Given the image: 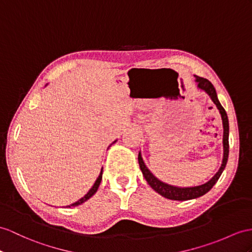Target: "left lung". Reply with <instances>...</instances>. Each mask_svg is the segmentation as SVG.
Returning <instances> with one entry per match:
<instances>
[{"label":"left lung","mask_w":252,"mask_h":252,"mask_svg":"<svg viewBox=\"0 0 252 252\" xmlns=\"http://www.w3.org/2000/svg\"><path fill=\"white\" fill-rule=\"evenodd\" d=\"M195 77V82L198 84V88L200 90H203L205 93L211 97V99L213 102L216 105L217 109L219 110L220 114H221V119H222V125H223V139H222V143H223V158H222V163L221 167L218 170V172L215 174L212 179L202 184V185L199 186H194V187H176L169 185V184H165L161 181H159L157 177L153 174L151 171L147 169L145 165L142 156H141V153H139L138 156V160H139V165L140 169L142 171V174L144 176V179L146 180L147 184L155 190L156 192H158L162 197L170 199V200H175V201H186V200H191L199 198L201 195L205 194L206 192L210 191V190L213 188V186L216 184V182L219 180L220 175L223 172V170L225 168L226 161H228V157H229V120H228V115H226L225 110L221 106V103L219 102L216 90H215L214 85L208 81L205 78H201L198 76Z\"/></svg>","instance_id":"8db88e82"}]
</instances>
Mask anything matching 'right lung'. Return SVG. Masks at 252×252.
Masks as SVG:
<instances>
[{
	"instance_id": "right-lung-1",
	"label": "right lung",
	"mask_w": 252,
	"mask_h": 252,
	"mask_svg": "<svg viewBox=\"0 0 252 252\" xmlns=\"http://www.w3.org/2000/svg\"><path fill=\"white\" fill-rule=\"evenodd\" d=\"M116 142V140L114 141L113 143H115ZM112 143V144H113ZM101 179H102V169H101V171H100V173H99V176L97 177V180H96V182L94 183V185H93V187H92L90 190H89V192L84 195L83 198H81L80 200H78L77 202H75V203H72V204H70V205H67L66 207H70V206H78V205H80V204H82V203H84L85 201H88L91 197H93V195L96 193V191H97V189H98V187H99V185H100V182H101Z\"/></svg>"
}]
</instances>
